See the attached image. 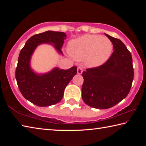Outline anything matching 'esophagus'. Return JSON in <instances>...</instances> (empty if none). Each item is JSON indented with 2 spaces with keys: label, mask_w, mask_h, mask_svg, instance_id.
Wrapping results in <instances>:
<instances>
[{
  "label": "esophagus",
  "mask_w": 146,
  "mask_h": 146,
  "mask_svg": "<svg viewBox=\"0 0 146 146\" xmlns=\"http://www.w3.org/2000/svg\"><path fill=\"white\" fill-rule=\"evenodd\" d=\"M82 72H83L82 68V67H80V66H79V67H78V68H77V73L78 74H82Z\"/></svg>",
  "instance_id": "34e87169"
}]
</instances>
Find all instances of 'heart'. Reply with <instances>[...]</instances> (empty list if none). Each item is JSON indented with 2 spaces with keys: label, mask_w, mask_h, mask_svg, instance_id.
<instances>
[{
  "label": "heart",
  "mask_w": 146,
  "mask_h": 146,
  "mask_svg": "<svg viewBox=\"0 0 146 146\" xmlns=\"http://www.w3.org/2000/svg\"><path fill=\"white\" fill-rule=\"evenodd\" d=\"M113 44L110 39L100 35H85L71 40L68 45V51L76 60L85 58V63L90 67L103 64L111 55Z\"/></svg>",
  "instance_id": "heart-1"
}]
</instances>
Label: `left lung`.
I'll list each match as a JSON object with an SVG mask.
<instances>
[{
  "label": "left lung",
  "mask_w": 146,
  "mask_h": 146,
  "mask_svg": "<svg viewBox=\"0 0 146 146\" xmlns=\"http://www.w3.org/2000/svg\"><path fill=\"white\" fill-rule=\"evenodd\" d=\"M105 35L113 44L112 55L104 64L82 73V99L97 109L112 108L126 97L134 77L129 51L119 39Z\"/></svg>",
  "instance_id": "obj_1"
}]
</instances>
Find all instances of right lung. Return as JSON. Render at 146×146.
Returning <instances> with one entry per match:
<instances>
[{
    "mask_svg": "<svg viewBox=\"0 0 146 146\" xmlns=\"http://www.w3.org/2000/svg\"><path fill=\"white\" fill-rule=\"evenodd\" d=\"M66 35L64 32L48 31L29 38L20 52L15 71V78L23 97L40 107L56 104L64 96V90L77 73L76 66L68 70L55 68L44 75H36L29 66L31 56L39 44H53L58 52L63 46Z\"/></svg>",
    "mask_w": 146,
    "mask_h": 146,
    "instance_id": "obj_1",
    "label": "right lung"
}]
</instances>
